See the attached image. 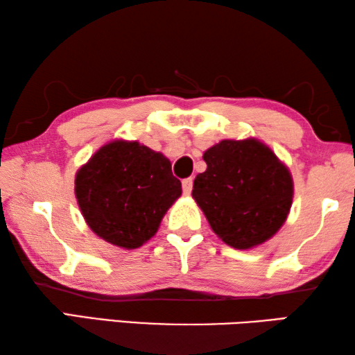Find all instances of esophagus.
<instances>
[{"label": "esophagus", "mask_w": 355, "mask_h": 355, "mask_svg": "<svg viewBox=\"0 0 355 355\" xmlns=\"http://www.w3.org/2000/svg\"><path fill=\"white\" fill-rule=\"evenodd\" d=\"M192 183H194V180H192L191 177L183 180L182 184H183V192H184V194H191V191H192Z\"/></svg>", "instance_id": "esophagus-1"}]
</instances>
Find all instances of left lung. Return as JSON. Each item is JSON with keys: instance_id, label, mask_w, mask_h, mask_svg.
Masks as SVG:
<instances>
[{"instance_id": "8db88e82", "label": "left lung", "mask_w": 355, "mask_h": 355, "mask_svg": "<svg viewBox=\"0 0 355 355\" xmlns=\"http://www.w3.org/2000/svg\"><path fill=\"white\" fill-rule=\"evenodd\" d=\"M207 171L192 197L213 232L235 249L272 238L293 203V178L271 148L258 139H224L203 153Z\"/></svg>"}]
</instances>
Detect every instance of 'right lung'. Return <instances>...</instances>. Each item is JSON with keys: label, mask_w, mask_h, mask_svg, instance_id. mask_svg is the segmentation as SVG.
<instances>
[{"label": "right lung", "mask_w": 355, "mask_h": 355, "mask_svg": "<svg viewBox=\"0 0 355 355\" xmlns=\"http://www.w3.org/2000/svg\"><path fill=\"white\" fill-rule=\"evenodd\" d=\"M78 205L91 230L117 248L147 243L182 196L171 161L136 141H112L76 172Z\"/></svg>", "instance_id": "1"}]
</instances>
